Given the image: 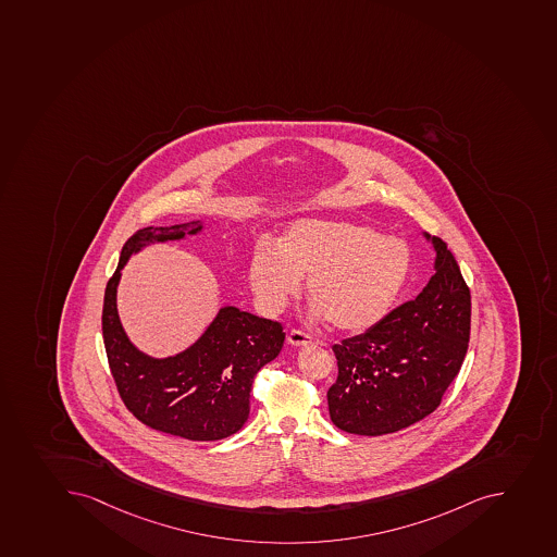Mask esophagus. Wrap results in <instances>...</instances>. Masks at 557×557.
Instances as JSON below:
<instances>
[{
	"label": "esophagus",
	"mask_w": 557,
	"mask_h": 557,
	"mask_svg": "<svg viewBox=\"0 0 557 557\" xmlns=\"http://www.w3.org/2000/svg\"><path fill=\"white\" fill-rule=\"evenodd\" d=\"M287 342L293 347H306V345L318 344V339L312 338L309 334H304L301 331H292L287 334Z\"/></svg>",
	"instance_id": "1"
}]
</instances>
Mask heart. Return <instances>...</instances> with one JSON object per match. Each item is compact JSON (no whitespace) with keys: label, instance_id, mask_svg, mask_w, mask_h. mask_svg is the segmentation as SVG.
Instances as JSON below:
<instances>
[{"label":"heart","instance_id":"obj_1","mask_svg":"<svg viewBox=\"0 0 557 557\" xmlns=\"http://www.w3.org/2000/svg\"><path fill=\"white\" fill-rule=\"evenodd\" d=\"M411 271L405 240L367 224L338 219H298L278 246L259 243L251 253V289L260 309L276 314L307 276L311 312L342 333L359 334L391 312Z\"/></svg>","mask_w":557,"mask_h":557}]
</instances>
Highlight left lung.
I'll use <instances>...</instances> for the list:
<instances>
[{
    "label": "left lung",
    "mask_w": 557,
    "mask_h": 557,
    "mask_svg": "<svg viewBox=\"0 0 557 557\" xmlns=\"http://www.w3.org/2000/svg\"><path fill=\"white\" fill-rule=\"evenodd\" d=\"M432 278L377 325L334 345L338 380L327 392L331 421L377 437L430 416L468 352L471 295L457 260L438 237Z\"/></svg>",
    "instance_id": "1"
}]
</instances>
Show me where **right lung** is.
<instances>
[{
	"label": "right lung",
	"mask_w": 557,
	"mask_h": 557,
	"mask_svg": "<svg viewBox=\"0 0 557 557\" xmlns=\"http://www.w3.org/2000/svg\"><path fill=\"white\" fill-rule=\"evenodd\" d=\"M201 221L147 226L122 248L104 293L102 336L111 374L127 410L158 432L188 441H221L250 416L257 372L278 356L286 339L281 323L224 306L205 333L182 352L152 358L125 334L116 309L122 270L147 246L203 234Z\"/></svg>",
	"instance_id": "1"
}]
</instances>
